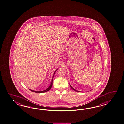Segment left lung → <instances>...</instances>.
Returning a JSON list of instances; mask_svg holds the SVG:
<instances>
[{"mask_svg":"<svg viewBox=\"0 0 124 124\" xmlns=\"http://www.w3.org/2000/svg\"><path fill=\"white\" fill-rule=\"evenodd\" d=\"M70 85V87H71V88H72V89H73V90H74V91H76V92H80V91H77V90H76V89H74V88H72V86H71V85H70H70Z\"/></svg>","mask_w":124,"mask_h":124,"instance_id":"1","label":"left lung"}]
</instances>
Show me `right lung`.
Here are the masks:
<instances>
[{
    "label": "right lung",
    "instance_id": "right-lung-1",
    "mask_svg": "<svg viewBox=\"0 0 124 124\" xmlns=\"http://www.w3.org/2000/svg\"><path fill=\"white\" fill-rule=\"evenodd\" d=\"M56 70L55 71V72H54V75H53V77H54V75H55V72L56 71ZM52 81H53V79H52V81H51V84H50V85L49 86V87L48 88L46 89V90H44V91H34V90H31V89H29V90H30L31 91H32V92H35V93H44V92H47V91H48L51 88H52Z\"/></svg>",
    "mask_w": 124,
    "mask_h": 124
}]
</instances>
